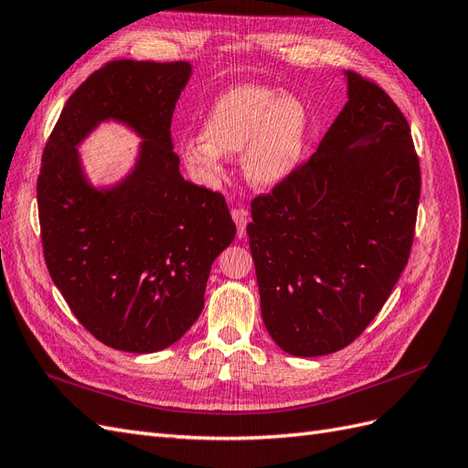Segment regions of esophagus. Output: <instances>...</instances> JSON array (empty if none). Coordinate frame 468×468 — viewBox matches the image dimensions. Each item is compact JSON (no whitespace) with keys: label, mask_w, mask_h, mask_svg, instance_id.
<instances>
[{"label":"esophagus","mask_w":468,"mask_h":468,"mask_svg":"<svg viewBox=\"0 0 468 468\" xmlns=\"http://www.w3.org/2000/svg\"><path fill=\"white\" fill-rule=\"evenodd\" d=\"M233 221L237 225V237L243 239L247 235V223H249V211L243 207H233L231 209Z\"/></svg>","instance_id":"esophagus-1"}]
</instances>
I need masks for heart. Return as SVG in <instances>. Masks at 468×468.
Returning <instances> with one entry per match:
<instances>
[{
  "mask_svg": "<svg viewBox=\"0 0 468 468\" xmlns=\"http://www.w3.org/2000/svg\"><path fill=\"white\" fill-rule=\"evenodd\" d=\"M303 103L266 86H237L213 101L204 135L182 143V156L207 182L225 175V153H241L247 180L257 188L284 180L293 168L305 135Z\"/></svg>",
  "mask_w": 468,
  "mask_h": 468,
  "instance_id": "heart-1",
  "label": "heart"
}]
</instances>
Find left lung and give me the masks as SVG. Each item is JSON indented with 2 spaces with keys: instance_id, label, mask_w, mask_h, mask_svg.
<instances>
[{
  "instance_id": "left-lung-1",
  "label": "left lung",
  "mask_w": 468,
  "mask_h": 468,
  "mask_svg": "<svg viewBox=\"0 0 468 468\" xmlns=\"http://www.w3.org/2000/svg\"><path fill=\"white\" fill-rule=\"evenodd\" d=\"M349 101L317 151L250 202L266 331L293 356L363 333L406 269L421 192L410 125L378 84L346 70Z\"/></svg>"
}]
</instances>
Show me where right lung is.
Segmentation results:
<instances>
[{"label":"right lung","instance_id":"1","mask_svg":"<svg viewBox=\"0 0 468 468\" xmlns=\"http://www.w3.org/2000/svg\"><path fill=\"white\" fill-rule=\"evenodd\" d=\"M190 74V62L103 64L66 101L43 153L47 269L78 322L117 351L176 343L202 314L211 264L237 231L225 197L184 180L172 149V113ZM105 118L145 141L132 175L96 191L75 146Z\"/></svg>","mask_w":468,"mask_h":468}]
</instances>
